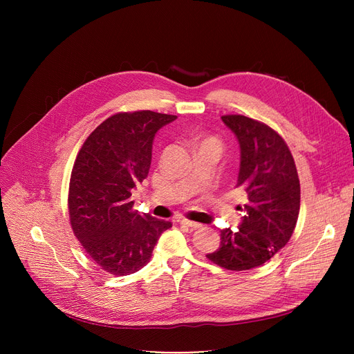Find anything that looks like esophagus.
Returning <instances> with one entry per match:
<instances>
[{"label":"esophagus","mask_w":354,"mask_h":354,"mask_svg":"<svg viewBox=\"0 0 354 354\" xmlns=\"http://www.w3.org/2000/svg\"><path fill=\"white\" fill-rule=\"evenodd\" d=\"M179 223L183 224V225H186V227H189V228H192V230H197V228L201 227V224L194 223V221H190V220H186V218H179Z\"/></svg>","instance_id":"34e87169"}]
</instances>
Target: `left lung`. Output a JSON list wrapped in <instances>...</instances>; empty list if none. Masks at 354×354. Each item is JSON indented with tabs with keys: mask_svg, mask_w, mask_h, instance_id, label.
Wrapping results in <instances>:
<instances>
[{
	"mask_svg": "<svg viewBox=\"0 0 354 354\" xmlns=\"http://www.w3.org/2000/svg\"><path fill=\"white\" fill-rule=\"evenodd\" d=\"M221 120L239 144L235 187L246 197L238 230L221 231L220 248L206 255L228 270H249L288 242L299 213V180L284 140L269 126L241 115Z\"/></svg>",
	"mask_w": 354,
	"mask_h": 354,
	"instance_id": "8db88e82",
	"label": "left lung"
}]
</instances>
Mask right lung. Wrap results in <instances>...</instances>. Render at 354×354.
Returning a JSON list of instances; mask_svg holds the SVG:
<instances>
[{
  "label": "right lung",
  "mask_w": 354,
  "mask_h": 354,
  "mask_svg": "<svg viewBox=\"0 0 354 354\" xmlns=\"http://www.w3.org/2000/svg\"><path fill=\"white\" fill-rule=\"evenodd\" d=\"M175 119L151 111L113 115L77 156L68 194L71 227L91 259L111 274L144 268L161 234L172 227L134 210L131 193L148 175L157 131Z\"/></svg>",
  "instance_id": "add662e5"
}]
</instances>
